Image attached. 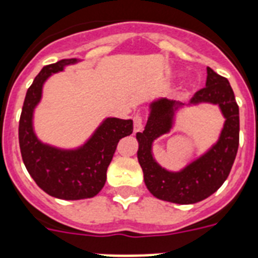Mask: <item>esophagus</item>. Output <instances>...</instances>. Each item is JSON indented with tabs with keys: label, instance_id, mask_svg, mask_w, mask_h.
Wrapping results in <instances>:
<instances>
[{
	"label": "esophagus",
	"instance_id": "1",
	"mask_svg": "<svg viewBox=\"0 0 258 258\" xmlns=\"http://www.w3.org/2000/svg\"><path fill=\"white\" fill-rule=\"evenodd\" d=\"M134 122V133H138V132L142 131L143 127V117L141 115H136L133 117Z\"/></svg>",
	"mask_w": 258,
	"mask_h": 258
}]
</instances>
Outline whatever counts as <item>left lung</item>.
<instances>
[{"instance_id":"1","label":"left lung","mask_w":258,"mask_h":258,"mask_svg":"<svg viewBox=\"0 0 258 258\" xmlns=\"http://www.w3.org/2000/svg\"><path fill=\"white\" fill-rule=\"evenodd\" d=\"M190 102L218 104L226 121L217 145L182 172H166L157 165L151 155L154 140L168 133L172 127L174 101L154 102L145 131L137 133L140 143L137 155L146 186L157 199L177 204H194L216 192L229 177L239 147V106L226 77L207 67L206 86L198 90Z\"/></svg>"}]
</instances>
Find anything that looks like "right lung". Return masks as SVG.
<instances>
[{"mask_svg":"<svg viewBox=\"0 0 258 258\" xmlns=\"http://www.w3.org/2000/svg\"><path fill=\"white\" fill-rule=\"evenodd\" d=\"M63 59L45 66L27 90L19 120V146L23 163L38 187L58 199L79 200L95 197L103 188L107 168L118 141L133 133V121L111 117L76 151H61L42 145L32 129V113L38 103L42 84L51 74L75 63Z\"/></svg>","mask_w":258,"mask_h":258,"instance_id":"obj_1","label":"right lung"}]
</instances>
